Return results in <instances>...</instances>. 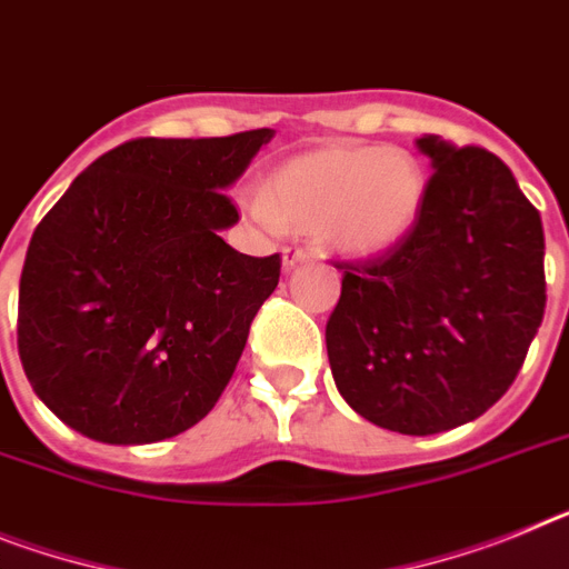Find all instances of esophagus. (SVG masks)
I'll return each mask as SVG.
<instances>
[{"instance_id": "1", "label": "esophagus", "mask_w": 569, "mask_h": 569, "mask_svg": "<svg viewBox=\"0 0 569 569\" xmlns=\"http://www.w3.org/2000/svg\"><path fill=\"white\" fill-rule=\"evenodd\" d=\"M308 256H310L308 247L288 244V247H284V250H281V264H284L290 270V267H296V264H299V261L308 259Z\"/></svg>"}]
</instances>
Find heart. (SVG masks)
<instances>
[{"mask_svg":"<svg viewBox=\"0 0 569 569\" xmlns=\"http://www.w3.org/2000/svg\"><path fill=\"white\" fill-rule=\"evenodd\" d=\"M429 174L400 146H325L296 154L250 203L261 224L322 232L345 256H380L415 230Z\"/></svg>","mask_w":569,"mask_h":569,"instance_id":"obj_1","label":"heart"}]
</instances>
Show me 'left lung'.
I'll use <instances>...</instances> for the list:
<instances>
[{
    "label": "left lung",
    "mask_w": 569,
    "mask_h": 569,
    "mask_svg": "<svg viewBox=\"0 0 569 569\" xmlns=\"http://www.w3.org/2000/svg\"><path fill=\"white\" fill-rule=\"evenodd\" d=\"M429 189L395 250L339 261L325 339L339 395L400 435H437L507 395L547 305L541 216L480 146L423 134Z\"/></svg>",
    "instance_id": "left-lung-1"
}]
</instances>
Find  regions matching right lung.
I'll return each instance as SVG.
<instances>
[{"instance_id": "obj_1", "label": "right lung", "mask_w": 569, "mask_h": 569, "mask_svg": "<svg viewBox=\"0 0 569 569\" xmlns=\"http://www.w3.org/2000/svg\"><path fill=\"white\" fill-rule=\"evenodd\" d=\"M270 138L126 140L48 210L19 279L17 345L62 423L132 446L210 415L279 284V252L256 259L218 236L238 221L224 189Z\"/></svg>"}]
</instances>
